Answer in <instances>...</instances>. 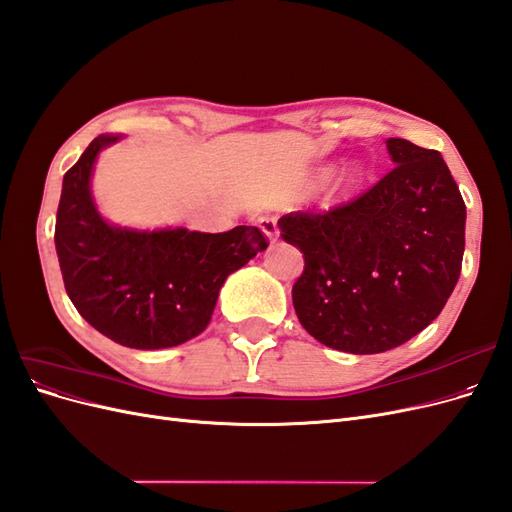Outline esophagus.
<instances>
[{
    "instance_id": "obj_1",
    "label": "esophagus",
    "mask_w": 512,
    "mask_h": 512,
    "mask_svg": "<svg viewBox=\"0 0 512 512\" xmlns=\"http://www.w3.org/2000/svg\"><path fill=\"white\" fill-rule=\"evenodd\" d=\"M260 230L265 232V237H267L271 243H275L277 239H280V230H277V224H275V220H269V218L260 220Z\"/></svg>"
}]
</instances>
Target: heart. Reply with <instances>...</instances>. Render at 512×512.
Returning <instances> with one entry per match:
<instances>
[{"instance_id":"1","label":"heart","mask_w":512,"mask_h":512,"mask_svg":"<svg viewBox=\"0 0 512 512\" xmlns=\"http://www.w3.org/2000/svg\"><path fill=\"white\" fill-rule=\"evenodd\" d=\"M318 177H320V181H327V179L331 177V168H322ZM359 177H361V173H359V170L354 168V170H350V173H348V177H346V183H348L350 188H352V185H354L356 181H359Z\"/></svg>"}]
</instances>
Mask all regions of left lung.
I'll use <instances>...</instances> for the list:
<instances>
[{
	"label": "left lung",
	"instance_id": "1",
	"mask_svg": "<svg viewBox=\"0 0 512 512\" xmlns=\"http://www.w3.org/2000/svg\"><path fill=\"white\" fill-rule=\"evenodd\" d=\"M386 149L395 166L363 196L277 222L305 258L292 286L299 322L350 354L397 348L436 320L466 247V203L440 153L406 138Z\"/></svg>",
	"mask_w": 512,
	"mask_h": 512
}]
</instances>
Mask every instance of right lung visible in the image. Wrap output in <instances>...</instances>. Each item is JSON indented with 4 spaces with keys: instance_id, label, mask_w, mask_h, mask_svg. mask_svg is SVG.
I'll use <instances>...</instances> for the list:
<instances>
[{
    "instance_id": "obj_1",
    "label": "right lung",
    "mask_w": 512,
    "mask_h": 512,
    "mask_svg": "<svg viewBox=\"0 0 512 512\" xmlns=\"http://www.w3.org/2000/svg\"><path fill=\"white\" fill-rule=\"evenodd\" d=\"M119 141V134L94 138L64 175L55 222L59 269L74 307L108 339L136 350L179 346L207 329L226 277L269 243L256 226L211 235L106 222L91 175L100 151Z\"/></svg>"
}]
</instances>
